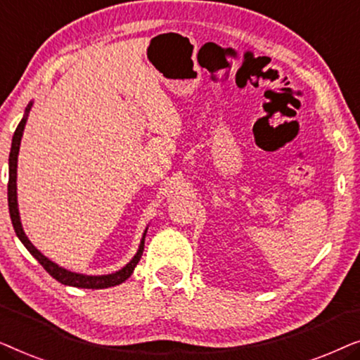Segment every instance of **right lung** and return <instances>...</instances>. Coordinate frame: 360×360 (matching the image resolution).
<instances>
[{"mask_svg": "<svg viewBox=\"0 0 360 360\" xmlns=\"http://www.w3.org/2000/svg\"><path fill=\"white\" fill-rule=\"evenodd\" d=\"M32 108V101L29 103L26 111H24V116L21 122H19L16 131H14L13 136V142H11V152H9V181H8V205H9V216H11L13 221V228L16 231V236L19 240L24 244L29 252L34 255V259L39 260V264L42 265L44 269L47 270L49 274L52 275L57 282H60L63 285H70V287H78V288H108V287H116L122 282H126L127 278L131 277L132 272H134L137 262L141 260V255L144 252V240H146V233L147 228L142 234L139 249L134 257H132L129 262H127L124 267L121 270H117L115 274H108V275H85V274H77V272H70V270L60 267V265L52 262L51 259L46 257L41 250H37L34 248V244L29 240V238L24 233L22 224H21V216H19V208H18V155H19V146H21V139H22V132L24 127H26V121L29 116V111Z\"/></svg>", "mask_w": 360, "mask_h": 360, "instance_id": "add662e5", "label": "right lung"}]
</instances>
